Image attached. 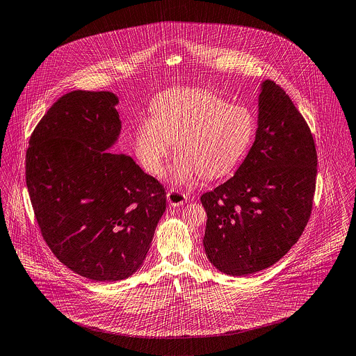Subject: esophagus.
Listing matches in <instances>:
<instances>
[{
    "label": "esophagus",
    "mask_w": 356,
    "mask_h": 356,
    "mask_svg": "<svg viewBox=\"0 0 356 356\" xmlns=\"http://www.w3.org/2000/svg\"><path fill=\"white\" fill-rule=\"evenodd\" d=\"M186 194L182 193V192H178V191H174L171 189L168 193H167V201L171 207H179L182 204H185L186 201Z\"/></svg>",
    "instance_id": "1"
}]
</instances>
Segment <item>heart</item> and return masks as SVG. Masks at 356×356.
<instances>
[{
  "label": "heart",
  "instance_id": "b5f03b06",
  "mask_svg": "<svg viewBox=\"0 0 356 356\" xmlns=\"http://www.w3.org/2000/svg\"><path fill=\"white\" fill-rule=\"evenodd\" d=\"M151 113L152 120L143 121L134 133V152L145 171L159 175L174 143V185H189L200 175H228L245 158L256 129L246 106L204 88L168 91L154 102Z\"/></svg>",
  "mask_w": 356,
  "mask_h": 356
}]
</instances>
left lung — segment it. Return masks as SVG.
I'll return each instance as SVG.
<instances>
[{"mask_svg": "<svg viewBox=\"0 0 356 356\" xmlns=\"http://www.w3.org/2000/svg\"><path fill=\"white\" fill-rule=\"evenodd\" d=\"M317 177L313 134L286 91L261 84L256 140L235 175L201 195L207 211L204 249L231 276L269 268L300 238Z\"/></svg>", "mask_w": 356, "mask_h": 356, "instance_id": "1", "label": "left lung"}]
</instances>
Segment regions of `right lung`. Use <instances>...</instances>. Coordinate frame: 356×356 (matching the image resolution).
I'll return each instance as SVG.
<instances>
[{"label": "right lung", "mask_w": 356, "mask_h": 356, "mask_svg": "<svg viewBox=\"0 0 356 356\" xmlns=\"http://www.w3.org/2000/svg\"><path fill=\"white\" fill-rule=\"evenodd\" d=\"M118 97L72 91L30 137L26 182L54 256L95 282L131 276L165 211V191L127 155L107 152L121 133Z\"/></svg>", "instance_id": "add662e5"}]
</instances>
